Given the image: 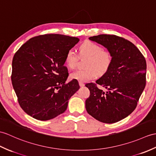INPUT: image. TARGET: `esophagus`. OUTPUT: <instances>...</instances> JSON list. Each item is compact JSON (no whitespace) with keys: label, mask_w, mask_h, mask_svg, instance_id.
I'll list each match as a JSON object with an SVG mask.
<instances>
[{"label":"esophagus","mask_w":156,"mask_h":156,"mask_svg":"<svg viewBox=\"0 0 156 156\" xmlns=\"http://www.w3.org/2000/svg\"><path fill=\"white\" fill-rule=\"evenodd\" d=\"M79 85L80 87H83L84 86V83L82 82H79Z\"/></svg>","instance_id":"1"}]
</instances>
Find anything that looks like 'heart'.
<instances>
[{"label": "heart", "instance_id": "heart-1", "mask_svg": "<svg viewBox=\"0 0 156 156\" xmlns=\"http://www.w3.org/2000/svg\"><path fill=\"white\" fill-rule=\"evenodd\" d=\"M80 55L87 56L88 59L86 63L84 70H77L70 74L72 79L79 82H88L95 78L97 74L100 75L106 73L109 69L112 61L110 52L104 50L102 46L92 41H87L83 42L79 48ZM78 60V55L74 50H68L65 57V62L70 68H74Z\"/></svg>", "mask_w": 156, "mask_h": 156}]
</instances>
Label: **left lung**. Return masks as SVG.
<instances>
[{"mask_svg":"<svg viewBox=\"0 0 156 156\" xmlns=\"http://www.w3.org/2000/svg\"><path fill=\"white\" fill-rule=\"evenodd\" d=\"M89 39L106 47L112 61L96 83L86 84L90 92L86 109L97 120L113 124L136 109L146 84V59L133 43L116 35L100 34ZM97 84L108 90L104 92Z\"/></svg>","mask_w":156,"mask_h":156,"instance_id":"8db88e82","label":"left lung"}]
</instances>
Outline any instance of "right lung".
<instances>
[{"instance_id":"obj_1","label":"right lung","mask_w":156,"mask_h":156,"mask_svg":"<svg viewBox=\"0 0 156 156\" xmlns=\"http://www.w3.org/2000/svg\"><path fill=\"white\" fill-rule=\"evenodd\" d=\"M79 41L62 34L40 35L24 43L14 54L12 84L20 106L28 115L46 121L66 111L68 100L80 86L74 79L66 83L65 57Z\"/></svg>"}]
</instances>
